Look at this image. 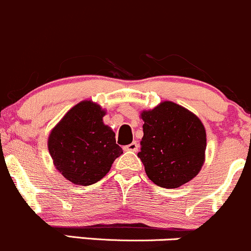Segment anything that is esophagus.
Returning <instances> with one entry per match:
<instances>
[{
    "label": "esophagus",
    "mask_w": 251,
    "mask_h": 251,
    "mask_svg": "<svg viewBox=\"0 0 251 251\" xmlns=\"http://www.w3.org/2000/svg\"><path fill=\"white\" fill-rule=\"evenodd\" d=\"M126 151H130V152H137V150H139V144H137L136 141L131 142L130 145H126L125 147Z\"/></svg>",
    "instance_id": "obj_1"
}]
</instances>
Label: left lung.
Returning a JSON list of instances; mask_svg holds the SVG:
<instances>
[{
	"label": "left lung",
	"mask_w": 251,
	"mask_h": 251,
	"mask_svg": "<svg viewBox=\"0 0 251 251\" xmlns=\"http://www.w3.org/2000/svg\"><path fill=\"white\" fill-rule=\"evenodd\" d=\"M144 137L137 157L148 178L161 188H178L199 174L204 160L206 130L189 110L164 101L141 114Z\"/></svg>",
	"instance_id": "8db88e82"
}]
</instances>
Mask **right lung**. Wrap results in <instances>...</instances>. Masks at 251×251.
I'll return each instance as SVG.
<instances>
[{"instance_id": "right-lung-1", "label": "right lung", "mask_w": 251, "mask_h": 251, "mask_svg": "<svg viewBox=\"0 0 251 251\" xmlns=\"http://www.w3.org/2000/svg\"><path fill=\"white\" fill-rule=\"evenodd\" d=\"M104 115L99 105L81 101L51 131L48 146L53 164L74 184L91 185L100 180L123 153L114 131L103 123Z\"/></svg>"}]
</instances>
